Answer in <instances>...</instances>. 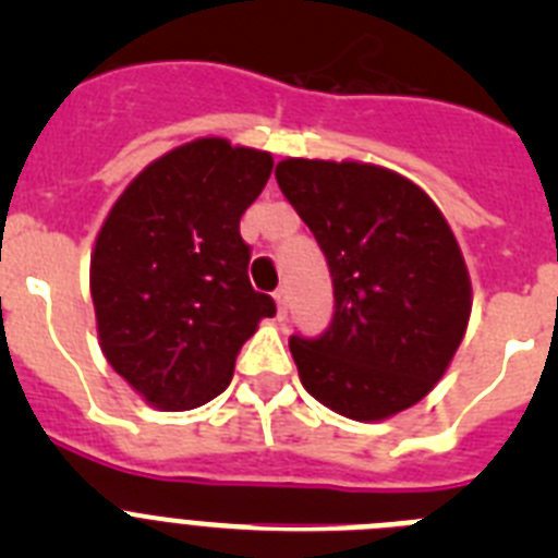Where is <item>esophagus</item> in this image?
Here are the masks:
<instances>
[{
  "label": "esophagus",
  "instance_id": "obj_1",
  "mask_svg": "<svg viewBox=\"0 0 558 558\" xmlns=\"http://www.w3.org/2000/svg\"><path fill=\"white\" fill-rule=\"evenodd\" d=\"M274 299H276V307H279V315L288 313V299H290L288 288H279V290H276Z\"/></svg>",
  "mask_w": 558,
  "mask_h": 558
}]
</instances>
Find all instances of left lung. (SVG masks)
<instances>
[{
  "instance_id": "1",
  "label": "left lung",
  "mask_w": 558,
  "mask_h": 558,
  "mask_svg": "<svg viewBox=\"0 0 558 558\" xmlns=\"http://www.w3.org/2000/svg\"><path fill=\"white\" fill-rule=\"evenodd\" d=\"M276 181L310 226L335 290L318 338H290L302 386L354 422L416 405L445 377L472 313L470 270L441 209L399 172L284 159Z\"/></svg>"
}]
</instances>
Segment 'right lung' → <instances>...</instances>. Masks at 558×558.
<instances>
[{"label":"right lung","instance_id":"1","mask_svg":"<svg viewBox=\"0 0 558 558\" xmlns=\"http://www.w3.org/2000/svg\"><path fill=\"white\" fill-rule=\"evenodd\" d=\"M274 156L220 136L150 161L108 211L92 251L100 349L147 405L190 411L226 391L270 295L248 282L240 218Z\"/></svg>","mask_w":558,"mask_h":558}]
</instances>
